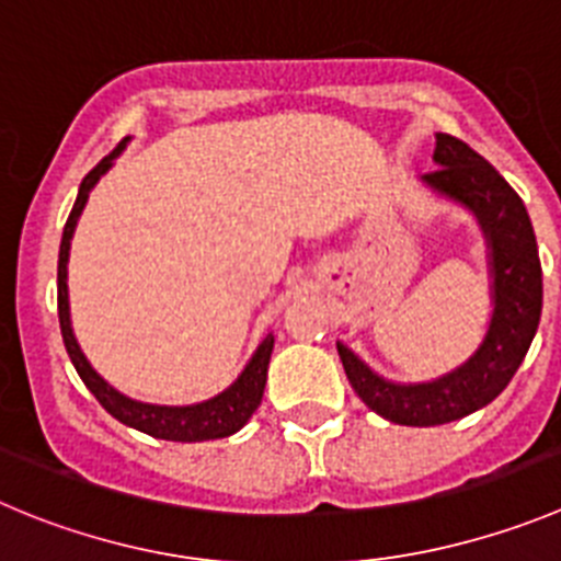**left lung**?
I'll list each match as a JSON object with an SVG mask.
<instances>
[{
  "label": "left lung",
  "mask_w": 561,
  "mask_h": 561,
  "mask_svg": "<svg viewBox=\"0 0 561 561\" xmlns=\"http://www.w3.org/2000/svg\"><path fill=\"white\" fill-rule=\"evenodd\" d=\"M437 171L423 187L468 209L486 245L490 321L476 352L428 381H392L337 340V354L354 392L368 410L399 426H439L495 401L520 368L542 312V268L531 218L510 182L481 154L451 135H434Z\"/></svg>",
  "instance_id": "obj_1"
}]
</instances>
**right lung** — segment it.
Instances as JSON below:
<instances>
[{
	"mask_svg": "<svg viewBox=\"0 0 561 561\" xmlns=\"http://www.w3.org/2000/svg\"><path fill=\"white\" fill-rule=\"evenodd\" d=\"M127 144L129 138H124L122 144L115 146V149L99 162L96 169L82 180L77 202L75 207H71V216H68L66 229H62L60 256H57V318H60L62 343H66L71 365L77 368L80 379L85 381L88 390H91L93 396H96L99 404H102L115 421H122L124 426L138 428V432L157 439H171V443H202V439L229 437V434L240 432V428L249 423V417L254 415V410L260 407V401H263L265 381H268L271 352H274V334H265L263 343L256 345V352L251 354L245 368L240 370V376L227 387V390H221L218 396H213V399L207 401H198V404L169 407L146 404V401L129 399L122 390H115L110 381H104L102 376L93 370V365L88 363L80 343H77L75 329H71V307H68V254H71V238H75L77 221H80L82 209H85L88 196H91V191L96 187V182L113 169L115 157L127 149Z\"/></svg>",
	"mask_w": 561,
	"mask_h": 561,
	"instance_id": "1",
	"label": "right lung"
}]
</instances>
